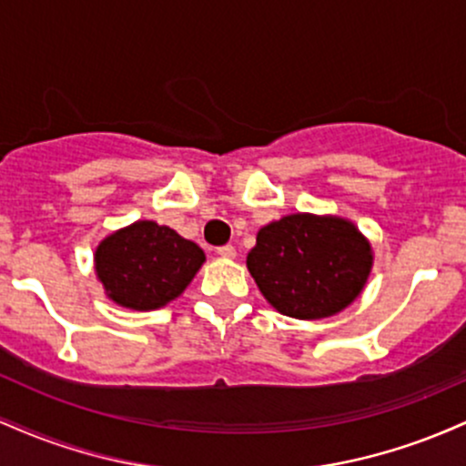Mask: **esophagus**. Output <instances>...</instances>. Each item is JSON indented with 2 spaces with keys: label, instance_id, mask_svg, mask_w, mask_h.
Wrapping results in <instances>:
<instances>
[{
  "label": "esophagus",
  "instance_id": "1",
  "mask_svg": "<svg viewBox=\"0 0 466 466\" xmlns=\"http://www.w3.org/2000/svg\"><path fill=\"white\" fill-rule=\"evenodd\" d=\"M218 256H223V258H234L237 256V249H234V245H221V248L217 249Z\"/></svg>",
  "mask_w": 466,
  "mask_h": 466
}]
</instances>
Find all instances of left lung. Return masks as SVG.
<instances>
[{
	"label": "left lung",
	"instance_id": "8db88e82",
	"mask_svg": "<svg viewBox=\"0 0 466 466\" xmlns=\"http://www.w3.org/2000/svg\"><path fill=\"white\" fill-rule=\"evenodd\" d=\"M372 267L368 240L337 217L291 215L269 223L248 254L263 296L289 318L319 319L360 296Z\"/></svg>",
	"mask_w": 466,
	"mask_h": 466
}]
</instances>
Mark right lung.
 <instances>
[{
	"label": "right lung",
	"instance_id": "add662e5",
	"mask_svg": "<svg viewBox=\"0 0 466 466\" xmlns=\"http://www.w3.org/2000/svg\"><path fill=\"white\" fill-rule=\"evenodd\" d=\"M206 260L199 245L155 221H137L96 249V274L120 307L151 311L179 296Z\"/></svg>",
	"mask_w": 466,
	"mask_h": 466
}]
</instances>
